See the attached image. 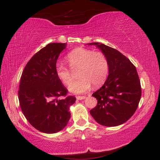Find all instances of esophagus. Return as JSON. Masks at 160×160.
<instances>
[{"instance_id":"1","label":"esophagus","mask_w":160,"mask_h":160,"mask_svg":"<svg viewBox=\"0 0 160 160\" xmlns=\"http://www.w3.org/2000/svg\"><path fill=\"white\" fill-rule=\"evenodd\" d=\"M76 99H78V100H82V99H85V97H82V96H78V97H76Z\"/></svg>"}]
</instances>
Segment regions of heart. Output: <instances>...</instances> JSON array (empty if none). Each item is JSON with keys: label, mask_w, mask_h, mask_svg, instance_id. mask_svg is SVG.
Masks as SVG:
<instances>
[{"label": "heart", "mask_w": 160, "mask_h": 160, "mask_svg": "<svg viewBox=\"0 0 160 160\" xmlns=\"http://www.w3.org/2000/svg\"><path fill=\"white\" fill-rule=\"evenodd\" d=\"M66 61L72 70H79V80L73 83V76L70 70L63 65L56 66L57 77L65 85H69V90L75 94H82L90 90L92 85L97 88L102 85L107 77L109 64L107 58L102 52L82 47L75 48L68 54Z\"/></svg>", "instance_id": "b5f03b06"}]
</instances>
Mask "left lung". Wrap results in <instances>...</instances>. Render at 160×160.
<instances>
[{"label":"left lung","mask_w":160,"mask_h":160,"mask_svg":"<svg viewBox=\"0 0 160 160\" xmlns=\"http://www.w3.org/2000/svg\"><path fill=\"white\" fill-rule=\"evenodd\" d=\"M88 44L99 48L109 64L107 80L92 94L97 99V104L90 110V114L102 126H119L134 114L141 97L136 68L128 58L115 48L97 42Z\"/></svg>","instance_id":"8db88e82"}]
</instances>
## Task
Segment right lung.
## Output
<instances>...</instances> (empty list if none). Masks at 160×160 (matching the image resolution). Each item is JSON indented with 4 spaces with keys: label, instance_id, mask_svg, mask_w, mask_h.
Wrapping results in <instances>:
<instances>
[{
    "label": "right lung",
    "instance_id": "right-lung-1",
    "mask_svg": "<svg viewBox=\"0 0 160 160\" xmlns=\"http://www.w3.org/2000/svg\"><path fill=\"white\" fill-rule=\"evenodd\" d=\"M67 43H51L32 56L22 74L18 99L24 116L38 131L55 133L63 129L70 118V107L76 98L66 96L56 73V61Z\"/></svg>",
    "mask_w": 160,
    "mask_h": 160
}]
</instances>
